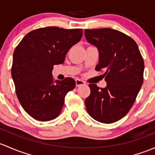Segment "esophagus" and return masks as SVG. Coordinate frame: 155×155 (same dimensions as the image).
<instances>
[{
    "label": "esophagus",
    "instance_id": "obj_1",
    "mask_svg": "<svg viewBox=\"0 0 155 155\" xmlns=\"http://www.w3.org/2000/svg\"><path fill=\"white\" fill-rule=\"evenodd\" d=\"M84 84H85V82H83L82 80H81V79H76V87H79V86H81V85H84Z\"/></svg>",
    "mask_w": 155,
    "mask_h": 155
}]
</instances>
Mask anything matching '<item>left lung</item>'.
I'll return each mask as SVG.
<instances>
[{
    "instance_id": "left-lung-1",
    "label": "left lung",
    "mask_w": 155,
    "mask_h": 155,
    "mask_svg": "<svg viewBox=\"0 0 155 155\" xmlns=\"http://www.w3.org/2000/svg\"><path fill=\"white\" fill-rule=\"evenodd\" d=\"M86 40L99 50L96 71L105 70L107 85L90 84L84 101L89 115L102 123L118 121L128 114L143 82L144 61L135 41L110 28L84 30Z\"/></svg>"
}]
</instances>
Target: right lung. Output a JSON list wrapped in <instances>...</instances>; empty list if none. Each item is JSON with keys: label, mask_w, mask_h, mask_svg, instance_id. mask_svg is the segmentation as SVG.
Returning <instances> with one entry per match:
<instances>
[{"label": "right lung", "mask_w": 155, "mask_h": 155, "mask_svg": "<svg viewBox=\"0 0 155 155\" xmlns=\"http://www.w3.org/2000/svg\"><path fill=\"white\" fill-rule=\"evenodd\" d=\"M82 29L48 27L27 33L13 53L12 77L21 105L38 121H49L61 113L64 97L76 86L72 78L53 80L55 64L82 36Z\"/></svg>", "instance_id": "obj_1"}]
</instances>
